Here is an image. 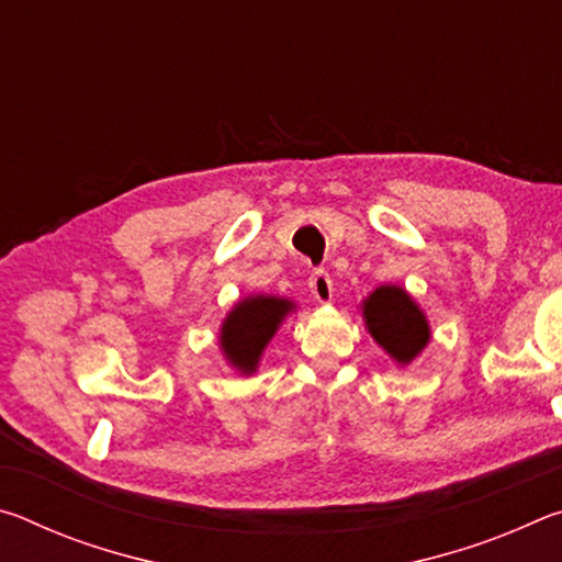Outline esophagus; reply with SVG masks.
Segmentation results:
<instances>
[{
	"instance_id": "1",
	"label": "esophagus",
	"mask_w": 562,
	"mask_h": 562,
	"mask_svg": "<svg viewBox=\"0 0 562 562\" xmlns=\"http://www.w3.org/2000/svg\"><path fill=\"white\" fill-rule=\"evenodd\" d=\"M310 292L317 302H331V294H335V288H331V278L327 270H315L310 278Z\"/></svg>"
}]
</instances>
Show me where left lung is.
<instances>
[{"instance_id": "left-lung-1", "label": "left lung", "mask_w": 562, "mask_h": 562, "mask_svg": "<svg viewBox=\"0 0 562 562\" xmlns=\"http://www.w3.org/2000/svg\"><path fill=\"white\" fill-rule=\"evenodd\" d=\"M369 335L396 364H412L431 339L429 319L422 307L396 284H382L361 304Z\"/></svg>"}]
</instances>
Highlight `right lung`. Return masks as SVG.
<instances>
[{"mask_svg":"<svg viewBox=\"0 0 562 562\" xmlns=\"http://www.w3.org/2000/svg\"><path fill=\"white\" fill-rule=\"evenodd\" d=\"M294 310V302L270 294H252L235 304L221 327V349L225 359L243 374L258 369L268 341Z\"/></svg>","mask_w":562,"mask_h":562,"instance_id":"right-lung-1","label":"right lung"}]
</instances>
